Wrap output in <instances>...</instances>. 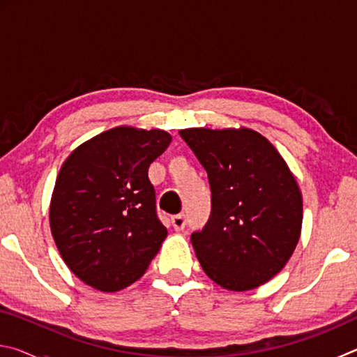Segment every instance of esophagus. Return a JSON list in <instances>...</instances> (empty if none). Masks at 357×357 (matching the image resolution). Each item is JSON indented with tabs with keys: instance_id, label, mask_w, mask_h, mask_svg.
I'll use <instances>...</instances> for the list:
<instances>
[{
	"instance_id": "esophagus-1",
	"label": "esophagus",
	"mask_w": 357,
	"mask_h": 357,
	"mask_svg": "<svg viewBox=\"0 0 357 357\" xmlns=\"http://www.w3.org/2000/svg\"><path fill=\"white\" fill-rule=\"evenodd\" d=\"M172 225H173L174 229H176V231H183L184 227H185V217L183 214L173 215L172 217Z\"/></svg>"
}]
</instances>
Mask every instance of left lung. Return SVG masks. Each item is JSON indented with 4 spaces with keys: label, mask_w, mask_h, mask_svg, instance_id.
Here are the masks:
<instances>
[{
    "label": "left lung",
    "mask_w": 357,
    "mask_h": 357,
    "mask_svg": "<svg viewBox=\"0 0 357 357\" xmlns=\"http://www.w3.org/2000/svg\"><path fill=\"white\" fill-rule=\"evenodd\" d=\"M179 135L208 172L213 211L192 245L211 280L249 291L285 268L299 243L302 193L285 159L249 128H192Z\"/></svg>",
    "instance_id": "obj_1"
}]
</instances>
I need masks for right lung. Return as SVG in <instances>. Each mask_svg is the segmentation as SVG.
<instances>
[{
	"label": "right lung",
	"instance_id": "obj_1",
	"mask_svg": "<svg viewBox=\"0 0 357 357\" xmlns=\"http://www.w3.org/2000/svg\"><path fill=\"white\" fill-rule=\"evenodd\" d=\"M172 143L160 129L118 126L89 138L64 160L48 222L59 255L88 287L132 285L167 238L155 215L148 168Z\"/></svg>",
	"mask_w": 357,
	"mask_h": 357
}]
</instances>
